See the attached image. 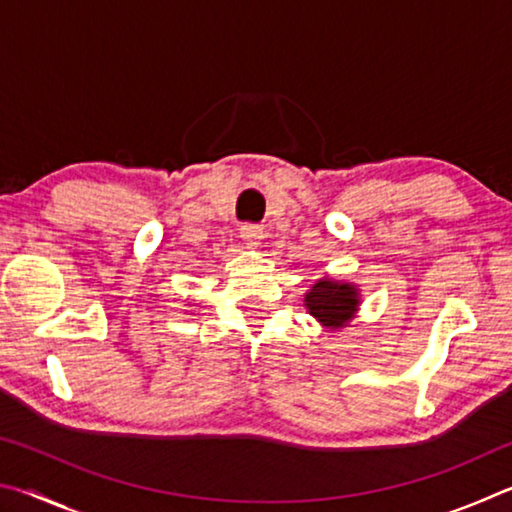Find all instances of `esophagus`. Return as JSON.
<instances>
[{"mask_svg": "<svg viewBox=\"0 0 512 512\" xmlns=\"http://www.w3.org/2000/svg\"><path fill=\"white\" fill-rule=\"evenodd\" d=\"M262 228L259 225H244L241 228V239H244L246 248H259V244H262Z\"/></svg>", "mask_w": 512, "mask_h": 512, "instance_id": "esophagus-1", "label": "esophagus"}]
</instances>
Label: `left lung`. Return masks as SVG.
<instances>
[{
  "label": "left lung",
  "mask_w": 512,
  "mask_h": 512,
  "mask_svg": "<svg viewBox=\"0 0 512 512\" xmlns=\"http://www.w3.org/2000/svg\"><path fill=\"white\" fill-rule=\"evenodd\" d=\"M305 307L327 332H336L350 325L361 305V291L354 282L320 277L305 293Z\"/></svg>",
  "instance_id": "left-lung-1"
}]
</instances>
